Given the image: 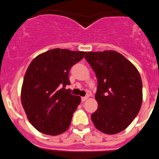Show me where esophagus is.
I'll return each instance as SVG.
<instances>
[{"label":"esophagus","instance_id":"34e87169","mask_svg":"<svg viewBox=\"0 0 159 159\" xmlns=\"http://www.w3.org/2000/svg\"><path fill=\"white\" fill-rule=\"evenodd\" d=\"M88 98H89L88 96H84V97H82V98H81V100H82V102H84L85 100H88Z\"/></svg>","mask_w":159,"mask_h":159}]
</instances>
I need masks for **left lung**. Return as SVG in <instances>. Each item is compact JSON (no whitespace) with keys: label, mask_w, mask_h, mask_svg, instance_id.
I'll return each mask as SVG.
<instances>
[{"label":"left lung","mask_w":159,"mask_h":159,"mask_svg":"<svg viewBox=\"0 0 159 159\" xmlns=\"http://www.w3.org/2000/svg\"><path fill=\"white\" fill-rule=\"evenodd\" d=\"M84 58L97 78L95 98L98 108L91 116L93 124L106 134L121 132L136 117L142 106L140 74L116 51L88 52Z\"/></svg>","instance_id":"obj_1"}]
</instances>
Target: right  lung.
<instances>
[{
  "instance_id": "right-lung-1",
  "label": "right lung",
  "mask_w": 159,
  "mask_h": 159,
  "mask_svg": "<svg viewBox=\"0 0 159 159\" xmlns=\"http://www.w3.org/2000/svg\"><path fill=\"white\" fill-rule=\"evenodd\" d=\"M85 53L52 49L38 55L28 66L21 87V104L39 132L55 136L69 128L81 99L65 87L70 84L69 70Z\"/></svg>"
}]
</instances>
